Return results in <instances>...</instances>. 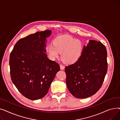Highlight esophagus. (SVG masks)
<instances>
[{"instance_id":"1","label":"esophagus","mask_w":120,"mask_h":120,"mask_svg":"<svg viewBox=\"0 0 120 120\" xmlns=\"http://www.w3.org/2000/svg\"><path fill=\"white\" fill-rule=\"evenodd\" d=\"M60 69H61V70H63L65 68V67H64V66L62 65H60Z\"/></svg>"}]
</instances>
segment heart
Here are the masks:
<instances>
[{"mask_svg": "<svg viewBox=\"0 0 120 120\" xmlns=\"http://www.w3.org/2000/svg\"><path fill=\"white\" fill-rule=\"evenodd\" d=\"M84 44L81 40L71 36L62 35L57 37L53 44L46 47L47 52L52 59L58 58L60 53L65 63L72 64L77 62L82 55Z\"/></svg>", "mask_w": 120, "mask_h": 120, "instance_id": "1", "label": "heart"}]
</instances>
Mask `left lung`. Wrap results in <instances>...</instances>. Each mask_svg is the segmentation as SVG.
I'll list each match as a JSON object with an SVG mask.
<instances>
[{
    "label": "left lung",
    "mask_w": 120,
    "mask_h": 120,
    "mask_svg": "<svg viewBox=\"0 0 120 120\" xmlns=\"http://www.w3.org/2000/svg\"><path fill=\"white\" fill-rule=\"evenodd\" d=\"M108 70L105 45L90 40L84 46L79 60L65 67L68 89L74 97L85 99L95 94L101 87Z\"/></svg>",
    "instance_id": "left-lung-1"
}]
</instances>
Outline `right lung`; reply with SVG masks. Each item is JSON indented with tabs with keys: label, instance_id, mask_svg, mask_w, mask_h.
I'll use <instances>...</instances> for the list:
<instances>
[{
	"label": "right lung",
	"instance_id": "add662e5",
	"mask_svg": "<svg viewBox=\"0 0 120 120\" xmlns=\"http://www.w3.org/2000/svg\"><path fill=\"white\" fill-rule=\"evenodd\" d=\"M51 34V30H46L21 38L10 54L12 83L23 96L31 100L46 95L60 71L58 63L49 60L45 53L47 38Z\"/></svg>",
	"mask_w": 120,
	"mask_h": 120
}]
</instances>
